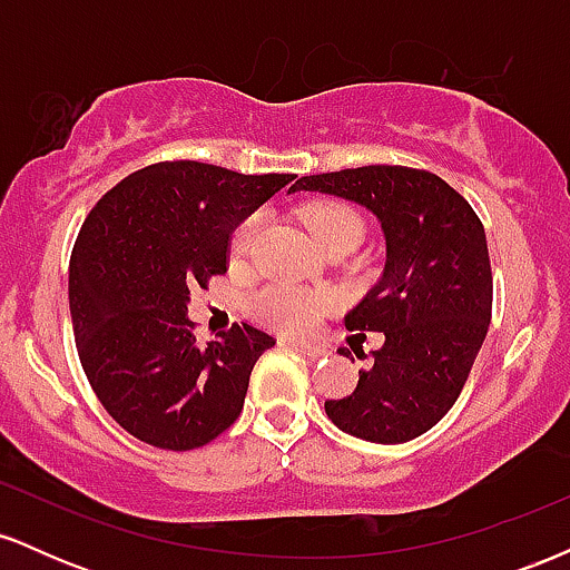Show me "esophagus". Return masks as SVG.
I'll list each match as a JSON object with an SVG mask.
<instances>
[{"label": "esophagus", "mask_w": 570, "mask_h": 570, "mask_svg": "<svg viewBox=\"0 0 570 570\" xmlns=\"http://www.w3.org/2000/svg\"><path fill=\"white\" fill-rule=\"evenodd\" d=\"M286 345H292L294 351L303 353V356H307V358L326 356V348H322V345H311V343H286Z\"/></svg>", "instance_id": "esophagus-1"}]
</instances>
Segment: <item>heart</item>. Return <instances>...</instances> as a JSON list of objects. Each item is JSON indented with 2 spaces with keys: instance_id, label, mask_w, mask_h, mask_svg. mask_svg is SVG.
Wrapping results in <instances>:
<instances>
[{
  "instance_id": "obj_1",
  "label": "heart",
  "mask_w": 570,
  "mask_h": 570,
  "mask_svg": "<svg viewBox=\"0 0 570 570\" xmlns=\"http://www.w3.org/2000/svg\"><path fill=\"white\" fill-rule=\"evenodd\" d=\"M307 230L313 233L318 246H330L332 240L356 238L362 240V222L351 208L340 203H313L303 212ZM263 217L252 214L233 230L230 257L244 259L252 252ZM332 305V297L324 292H305L294 286H265L252 297V311L259 322L276 326L281 332H305L316 324L322 311Z\"/></svg>"
}]
</instances>
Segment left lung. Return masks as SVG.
Listing matches in <instances>:
<instances>
[{
    "mask_svg": "<svg viewBox=\"0 0 570 570\" xmlns=\"http://www.w3.org/2000/svg\"><path fill=\"white\" fill-rule=\"evenodd\" d=\"M299 189L358 203L385 238L383 278L345 316L351 332H383L385 343L362 353L367 370L351 396L324 402L326 415L358 440H415L453 407L485 343L493 307L485 227L448 181L415 168H345L303 176L289 193Z\"/></svg>",
    "mask_w": 570,
    "mask_h": 570,
    "instance_id": "1",
    "label": "left lung"
}]
</instances>
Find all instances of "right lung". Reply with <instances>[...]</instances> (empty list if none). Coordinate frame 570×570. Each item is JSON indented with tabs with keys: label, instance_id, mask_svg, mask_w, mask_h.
I'll return each mask as SVG.
<instances>
[{
	"label": "right lung",
	"instance_id": "1",
	"mask_svg": "<svg viewBox=\"0 0 570 570\" xmlns=\"http://www.w3.org/2000/svg\"><path fill=\"white\" fill-rule=\"evenodd\" d=\"M292 179L155 163L109 189L82 222L69 263L77 353L98 402L136 440L203 448L244 410L248 375L276 340L235 324L198 345L189 289L227 273L230 233Z\"/></svg>",
	"mask_w": 570,
	"mask_h": 570
}]
</instances>
